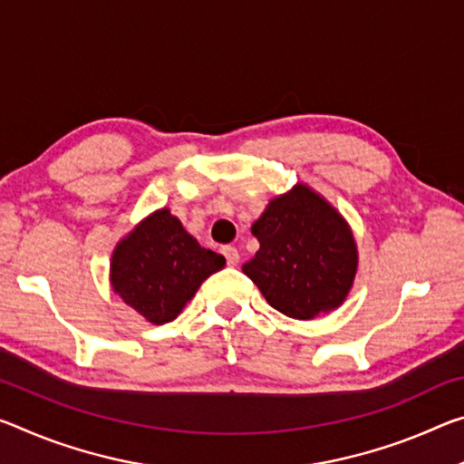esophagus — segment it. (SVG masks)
Listing matches in <instances>:
<instances>
[{
	"instance_id": "1",
	"label": "esophagus",
	"mask_w": 464,
	"mask_h": 464,
	"mask_svg": "<svg viewBox=\"0 0 464 464\" xmlns=\"http://www.w3.org/2000/svg\"><path fill=\"white\" fill-rule=\"evenodd\" d=\"M220 252H223V256L227 258V264H229V266H237V264H239V252H237V249H235L233 246H225L223 249H220Z\"/></svg>"
}]
</instances>
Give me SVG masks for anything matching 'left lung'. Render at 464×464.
<instances>
[{
  "instance_id": "obj_1",
  "label": "left lung",
  "mask_w": 464,
  "mask_h": 464,
  "mask_svg": "<svg viewBox=\"0 0 464 464\" xmlns=\"http://www.w3.org/2000/svg\"><path fill=\"white\" fill-rule=\"evenodd\" d=\"M260 249L244 272L268 304L289 318L312 320L336 310L357 272V246L334 206L297 183L270 200L252 225Z\"/></svg>"
}]
</instances>
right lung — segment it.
Wrapping results in <instances>:
<instances>
[{"instance_id": "right-lung-1", "label": "right lung", "mask_w": 464, "mask_h": 464, "mask_svg": "<svg viewBox=\"0 0 464 464\" xmlns=\"http://www.w3.org/2000/svg\"><path fill=\"white\" fill-rule=\"evenodd\" d=\"M225 258L202 247L169 208L146 217L111 256V286L152 324L175 320Z\"/></svg>"}]
</instances>
